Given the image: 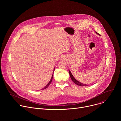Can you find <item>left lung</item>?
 I'll list each match as a JSON object with an SVG mask.
<instances>
[{
	"instance_id": "left-lung-1",
	"label": "left lung",
	"mask_w": 121,
	"mask_h": 121,
	"mask_svg": "<svg viewBox=\"0 0 121 121\" xmlns=\"http://www.w3.org/2000/svg\"><path fill=\"white\" fill-rule=\"evenodd\" d=\"M97 34H98V35H100L98 33H97V32H95ZM69 75H70V77L72 79V80L73 81V82L75 83L76 84H77V85L78 86H88V85H86V84H83L80 82H79L76 79V78H75L73 77V75L72 74V73H71V72L69 70Z\"/></svg>"
}]
</instances>
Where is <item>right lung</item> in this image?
<instances>
[{"label": "right lung", "mask_w": 121, "mask_h": 121, "mask_svg": "<svg viewBox=\"0 0 121 121\" xmlns=\"http://www.w3.org/2000/svg\"><path fill=\"white\" fill-rule=\"evenodd\" d=\"M55 68H54V71L55 70ZM53 74H54V73H53V75H52V78H51V80H50V81L49 82V83L45 86V87L43 88L42 89V90H44V89H46L47 88H48V87H49V86L50 85V84H51V82H52V79H53Z\"/></svg>", "instance_id": "obj_1"}]
</instances>
